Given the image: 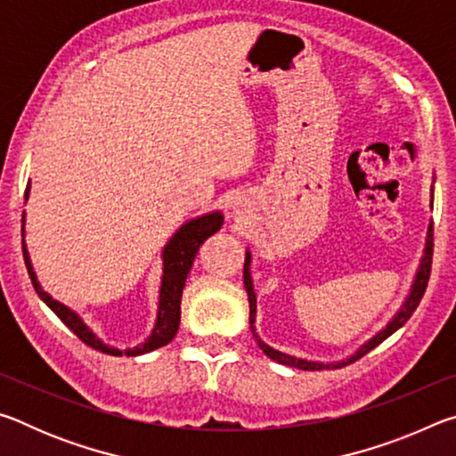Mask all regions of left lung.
Wrapping results in <instances>:
<instances>
[{
    "label": "left lung",
    "mask_w": 456,
    "mask_h": 456,
    "mask_svg": "<svg viewBox=\"0 0 456 456\" xmlns=\"http://www.w3.org/2000/svg\"><path fill=\"white\" fill-rule=\"evenodd\" d=\"M430 207H432V200H430ZM432 223L428 225V233H427V245H424V256L420 259V265H419V272H416V277L412 281V288L411 293H408L404 304L400 310L396 312L395 318H392L388 323H386V328H382L380 331L374 338H370L366 344H362L356 354H352L350 358L346 360H339V362H328V364H323V362H312V360H304V358H296V356H289V354H283L280 350L272 348V346H267L264 339L257 336L256 331V314H257V297H256V291H253V281H251V253L247 251L245 253V265H243V283H245V291H247V297H249V323H251V331H253V338H256V342L261 350H264L265 356H269L275 362H280V364L285 366H291V368H299V370H323V368H339V366H346V364H352V362L360 360L362 356H366L370 350H374L378 344H382L386 338L395 334L396 330H400L404 326V323L411 320V315L414 314L416 307H419L420 299L424 296V291H427V285H428V277H430V265H432Z\"/></svg>",
    "instance_id": "obj_1"
}]
</instances>
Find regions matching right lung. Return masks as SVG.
I'll return each mask as SVG.
<instances>
[{"mask_svg": "<svg viewBox=\"0 0 456 456\" xmlns=\"http://www.w3.org/2000/svg\"><path fill=\"white\" fill-rule=\"evenodd\" d=\"M28 192H29V184L26 189V200H28ZM24 219H21V223H26ZM221 225H223L221 211H213V213L200 215L197 219L187 221L184 225L179 227V231H176L171 239H168V243L163 249V280H160L157 323H154L152 334L144 344L136 346V348H128L125 352L118 348H112V346H106L102 339H100L94 331L84 323V320L78 314L70 310L68 305L56 302L48 291L42 289V285L37 281L36 272H34L32 259H29V253L26 249V241H24V259H26L29 280H32V285L37 296H40L42 302L48 305L50 310L56 314L58 318L64 322L84 344L94 350H100L102 354H110V356H122V354H126V356H141V354L163 348V346H167L175 338L176 331H179L183 288L192 267V261H195L199 247L205 243V239H209L213 233H217ZM21 235H24V229H21Z\"/></svg>", "mask_w": 456, "mask_h": 456, "instance_id": "right-lung-1", "label": "right lung"}]
</instances>
